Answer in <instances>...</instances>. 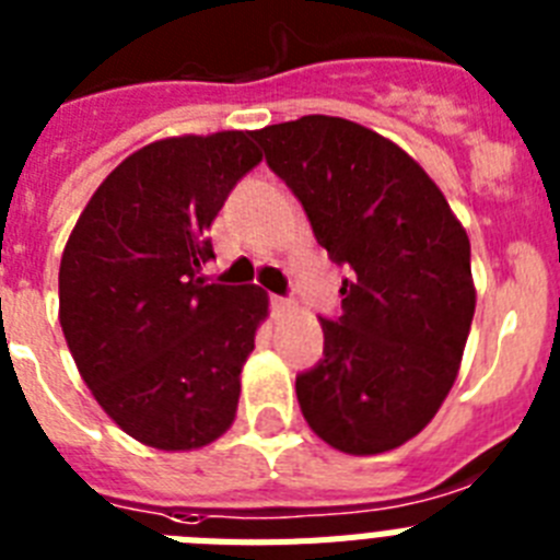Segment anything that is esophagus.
I'll return each mask as SVG.
<instances>
[{
	"label": "esophagus",
	"instance_id": "obj_1",
	"mask_svg": "<svg viewBox=\"0 0 560 560\" xmlns=\"http://www.w3.org/2000/svg\"><path fill=\"white\" fill-rule=\"evenodd\" d=\"M270 304L272 313H288V310L295 307V304L290 302V299H284V295H270Z\"/></svg>",
	"mask_w": 560,
	"mask_h": 560
}]
</instances>
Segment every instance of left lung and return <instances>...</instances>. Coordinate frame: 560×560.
<instances>
[{"label": "left lung", "mask_w": 560, "mask_h": 560, "mask_svg": "<svg viewBox=\"0 0 560 560\" xmlns=\"http://www.w3.org/2000/svg\"><path fill=\"white\" fill-rule=\"evenodd\" d=\"M336 265L341 316L295 378L310 430L350 455L401 447L439 412L476 313L469 238L424 167L375 130L302 116L253 133Z\"/></svg>", "instance_id": "obj_1"}]
</instances>
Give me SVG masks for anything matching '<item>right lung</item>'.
Instances as JSON below:
<instances>
[{"label": "right lung", "mask_w": 560, "mask_h": 560, "mask_svg": "<svg viewBox=\"0 0 560 560\" xmlns=\"http://www.w3.org/2000/svg\"><path fill=\"white\" fill-rule=\"evenodd\" d=\"M250 130L171 136L93 192L59 265V324L107 416L148 447L201 450L233 424L267 318L256 284H208V230L258 162Z\"/></svg>", "instance_id": "add662e5"}]
</instances>
